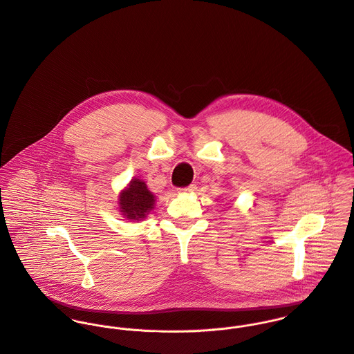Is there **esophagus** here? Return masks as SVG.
<instances>
[{"label": "esophagus", "mask_w": 354, "mask_h": 354, "mask_svg": "<svg viewBox=\"0 0 354 354\" xmlns=\"http://www.w3.org/2000/svg\"><path fill=\"white\" fill-rule=\"evenodd\" d=\"M196 185H190L189 187H185V189H178V193L180 194H187V193H194L196 192Z\"/></svg>", "instance_id": "obj_1"}]
</instances>
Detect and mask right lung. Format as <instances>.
Listing matches in <instances>:
<instances>
[{
	"label": "right lung",
	"instance_id": "obj_1",
	"mask_svg": "<svg viewBox=\"0 0 354 354\" xmlns=\"http://www.w3.org/2000/svg\"><path fill=\"white\" fill-rule=\"evenodd\" d=\"M118 211L128 221H145L154 209L156 196L143 179L132 178L118 194Z\"/></svg>",
	"mask_w": 354,
	"mask_h": 354
}]
</instances>
